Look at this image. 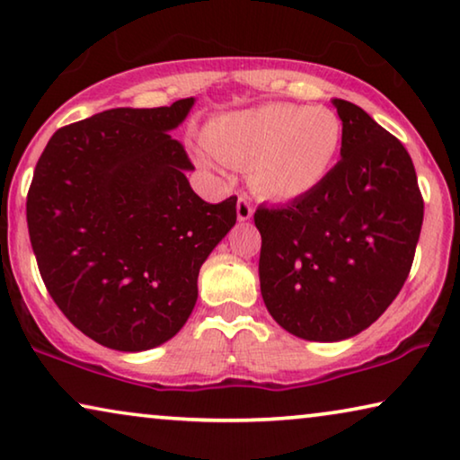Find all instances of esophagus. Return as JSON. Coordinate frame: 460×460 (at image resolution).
Returning a JSON list of instances; mask_svg holds the SVG:
<instances>
[{"label":"esophagus","instance_id":"obj_1","mask_svg":"<svg viewBox=\"0 0 460 460\" xmlns=\"http://www.w3.org/2000/svg\"><path fill=\"white\" fill-rule=\"evenodd\" d=\"M236 216L241 222H247V219H251V216H253V205H251V200L247 197H238Z\"/></svg>","mask_w":460,"mask_h":460}]
</instances>
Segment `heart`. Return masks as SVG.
<instances>
[{"mask_svg":"<svg viewBox=\"0 0 460 460\" xmlns=\"http://www.w3.org/2000/svg\"><path fill=\"white\" fill-rule=\"evenodd\" d=\"M203 142V165H249L257 194L293 200L329 178L341 150L343 125L326 106L270 102L216 117L207 123Z\"/></svg>","mask_w":460,"mask_h":460,"instance_id":"heart-1","label":"heart"}]
</instances>
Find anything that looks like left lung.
Here are the masks:
<instances>
[{
    "label": "left lung",
    "instance_id": "obj_1",
    "mask_svg": "<svg viewBox=\"0 0 460 460\" xmlns=\"http://www.w3.org/2000/svg\"><path fill=\"white\" fill-rule=\"evenodd\" d=\"M332 104L343 142L329 178L285 207L255 211L263 304L307 341L368 329L404 287L423 226L408 150L360 106Z\"/></svg>",
    "mask_w": 460,
    "mask_h": 460
}]
</instances>
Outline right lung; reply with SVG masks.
<instances>
[{"label":"right lung","mask_w":460,"mask_h":460,"mask_svg":"<svg viewBox=\"0 0 460 460\" xmlns=\"http://www.w3.org/2000/svg\"><path fill=\"white\" fill-rule=\"evenodd\" d=\"M194 98L111 109L60 128L27 194L31 247L48 293L104 348L144 351L186 324L199 270L236 224V197L211 205L169 131Z\"/></svg>","instance_id":"add662e5"}]
</instances>
